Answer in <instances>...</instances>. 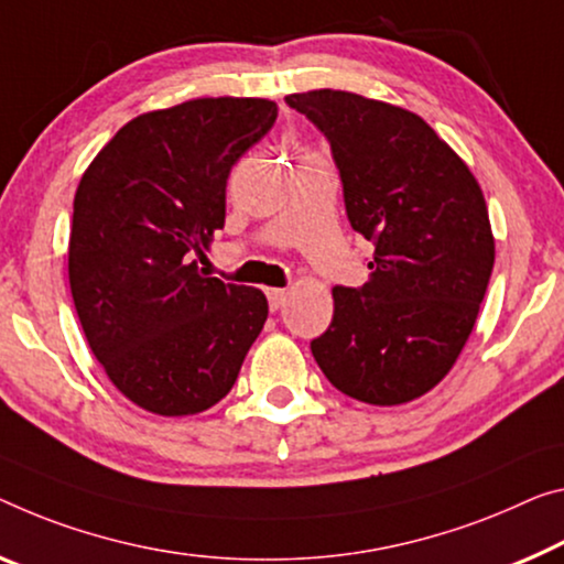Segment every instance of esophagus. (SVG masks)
I'll return each instance as SVG.
<instances>
[{
    "mask_svg": "<svg viewBox=\"0 0 564 564\" xmlns=\"http://www.w3.org/2000/svg\"><path fill=\"white\" fill-rule=\"evenodd\" d=\"M267 300H270L272 310H280L284 305V300H288V292L272 288V290H267Z\"/></svg>",
    "mask_w": 564,
    "mask_h": 564,
    "instance_id": "esophagus-1",
    "label": "esophagus"
}]
</instances>
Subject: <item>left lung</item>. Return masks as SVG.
<instances>
[{"mask_svg":"<svg viewBox=\"0 0 564 564\" xmlns=\"http://www.w3.org/2000/svg\"><path fill=\"white\" fill-rule=\"evenodd\" d=\"M330 143L350 227L372 241L362 288H333L310 343L337 391L398 405L441 383L474 330L494 267L487 202L426 120L345 90L284 98Z\"/></svg>","mask_w":564,"mask_h":564,"instance_id":"left-lung-1","label":"left lung"}]
</instances>
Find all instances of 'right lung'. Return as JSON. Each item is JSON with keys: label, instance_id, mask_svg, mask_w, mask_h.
I'll return each mask as SVG.
<instances>
[{"label": "right lung", "instance_id": "add662e5", "mask_svg": "<svg viewBox=\"0 0 564 564\" xmlns=\"http://www.w3.org/2000/svg\"><path fill=\"white\" fill-rule=\"evenodd\" d=\"M274 120L264 98L143 112L83 173L67 249L75 310L112 386L145 411L212 409L262 333V290L206 276L198 259L224 229L231 166Z\"/></svg>", "mask_w": 564, "mask_h": 564}]
</instances>
